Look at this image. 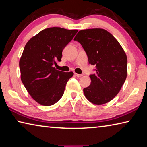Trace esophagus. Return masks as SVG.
Returning a JSON list of instances; mask_svg holds the SVG:
<instances>
[{"label": "esophagus", "mask_w": 147, "mask_h": 147, "mask_svg": "<svg viewBox=\"0 0 147 147\" xmlns=\"http://www.w3.org/2000/svg\"><path fill=\"white\" fill-rule=\"evenodd\" d=\"M75 76L76 77H78V78H81V76H83V74H78L75 73Z\"/></svg>", "instance_id": "1"}]
</instances>
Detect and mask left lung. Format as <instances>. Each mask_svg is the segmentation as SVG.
<instances>
[{
  "label": "left lung",
  "instance_id": "1",
  "mask_svg": "<svg viewBox=\"0 0 147 147\" xmlns=\"http://www.w3.org/2000/svg\"><path fill=\"white\" fill-rule=\"evenodd\" d=\"M86 51L89 64L96 66L91 84L83 89L90 102H109L119 93L127 76V57L114 36L101 28L81 30L74 38Z\"/></svg>",
  "mask_w": 147,
  "mask_h": 147
}]
</instances>
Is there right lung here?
<instances>
[{
  "label": "right lung",
  "mask_w": 147,
  "mask_h": 147,
  "mask_svg": "<svg viewBox=\"0 0 147 147\" xmlns=\"http://www.w3.org/2000/svg\"><path fill=\"white\" fill-rule=\"evenodd\" d=\"M78 31L46 28L25 45L19 61L20 78L31 97L38 104L51 106L63 96L67 82L74 73L57 70L53 65L56 61H61L63 49Z\"/></svg>",
  "instance_id": "add662e5"
}]
</instances>
